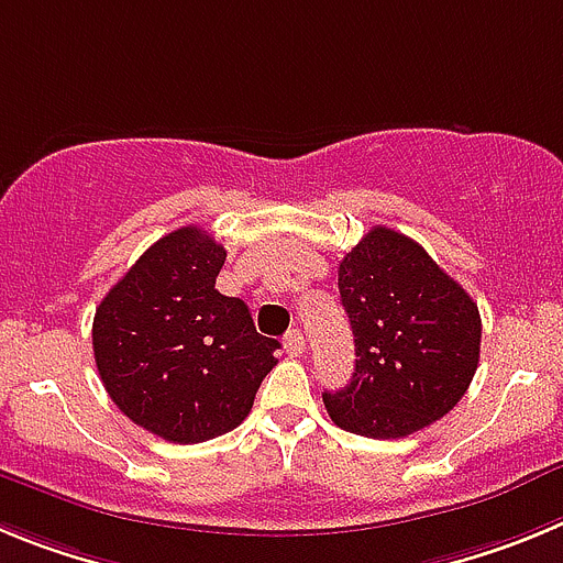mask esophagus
I'll return each instance as SVG.
<instances>
[{
  "label": "esophagus",
  "mask_w": 563,
  "mask_h": 563,
  "mask_svg": "<svg viewBox=\"0 0 563 563\" xmlns=\"http://www.w3.org/2000/svg\"><path fill=\"white\" fill-rule=\"evenodd\" d=\"M283 344H286V353L288 356H300L302 347H306V339H302V331H288L286 339H283Z\"/></svg>",
  "instance_id": "esophagus-1"
}]
</instances>
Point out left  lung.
I'll list each match as a JSON object with an SVG mask.
<instances>
[{
    "label": "left lung",
    "mask_w": 563,
    "mask_h": 563,
    "mask_svg": "<svg viewBox=\"0 0 563 563\" xmlns=\"http://www.w3.org/2000/svg\"><path fill=\"white\" fill-rule=\"evenodd\" d=\"M356 373L322 393L344 432L395 440L452 412L479 364L477 302L412 238L373 227L339 263Z\"/></svg>",
    "instance_id": "1"
}]
</instances>
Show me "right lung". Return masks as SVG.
<instances>
[{
    "label": "right lung",
    "instance_id": "1",
    "mask_svg": "<svg viewBox=\"0 0 563 563\" xmlns=\"http://www.w3.org/2000/svg\"><path fill=\"white\" fill-rule=\"evenodd\" d=\"M227 250L199 227L159 238L95 311L92 347L109 398L170 443H205L250 415L277 364L244 300L216 288Z\"/></svg>",
    "mask_w": 563,
    "mask_h": 563
}]
</instances>
